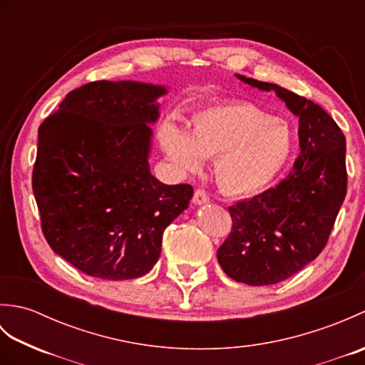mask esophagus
<instances>
[{
  "instance_id": "esophagus-1",
  "label": "esophagus",
  "mask_w": 365,
  "mask_h": 365,
  "mask_svg": "<svg viewBox=\"0 0 365 365\" xmlns=\"http://www.w3.org/2000/svg\"><path fill=\"white\" fill-rule=\"evenodd\" d=\"M192 202H195L196 205H202V204H207L210 202V195L202 188H197L195 191V196H192Z\"/></svg>"
}]
</instances>
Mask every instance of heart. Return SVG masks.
<instances>
[{
    "label": "heart",
    "instance_id": "1",
    "mask_svg": "<svg viewBox=\"0 0 365 365\" xmlns=\"http://www.w3.org/2000/svg\"><path fill=\"white\" fill-rule=\"evenodd\" d=\"M161 144L169 160L183 170H197L205 157H218L215 174L232 195L262 190L289 161L293 138L289 125L247 102H230L195 114L191 135L168 123Z\"/></svg>",
    "mask_w": 365,
    "mask_h": 365
}]
</instances>
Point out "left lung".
<instances>
[{"mask_svg":"<svg viewBox=\"0 0 365 365\" xmlns=\"http://www.w3.org/2000/svg\"><path fill=\"white\" fill-rule=\"evenodd\" d=\"M240 80L276 91L299 118V155L274 188L229 207L232 229L218 250L229 277L247 285L285 281L327 246L346 195V141L334 119L314 103L277 84Z\"/></svg>","mask_w":365,"mask_h":365,"instance_id":"left-lung-1","label":"left lung"}]
</instances>
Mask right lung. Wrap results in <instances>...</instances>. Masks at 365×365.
<instances>
[{
    "mask_svg": "<svg viewBox=\"0 0 365 365\" xmlns=\"http://www.w3.org/2000/svg\"><path fill=\"white\" fill-rule=\"evenodd\" d=\"M165 88L92 81L38 127L33 191L51 250L81 273L125 281L158 262L163 232L192 197L150 174L152 130Z\"/></svg>",
    "mask_w": 365,
    "mask_h": 365,
    "instance_id": "right-lung-1",
    "label": "right lung"
}]
</instances>
